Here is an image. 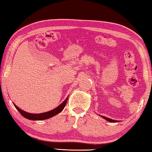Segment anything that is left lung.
<instances>
[{
	"label": "left lung",
	"mask_w": 152,
	"mask_h": 152,
	"mask_svg": "<svg viewBox=\"0 0 152 152\" xmlns=\"http://www.w3.org/2000/svg\"><path fill=\"white\" fill-rule=\"evenodd\" d=\"M100 116H102L103 118H104L105 120H107V121H109L110 122H118V120H112V119H110L109 118H107V117H105V116H102V115H100Z\"/></svg>",
	"instance_id": "1"
}]
</instances>
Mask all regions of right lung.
Returning a JSON list of instances; mask_svg holds the SVG:
<instances>
[{"mask_svg": "<svg viewBox=\"0 0 152 152\" xmlns=\"http://www.w3.org/2000/svg\"><path fill=\"white\" fill-rule=\"evenodd\" d=\"M67 99H68V97H67L66 99L59 105V106L55 107V109L45 113H40V114H31V113L26 112L25 111L20 109V108H19L15 104H14V103L13 105L15 107L16 109L18 110V112H20L24 118H26L30 120H43L50 118L51 117H53L54 115L58 114L59 113L61 112L65 107V105H66L67 103Z\"/></svg>", "mask_w": 152, "mask_h": 152, "instance_id": "right-lung-1", "label": "right lung"}]
</instances>
